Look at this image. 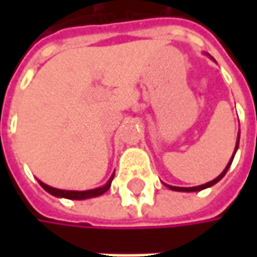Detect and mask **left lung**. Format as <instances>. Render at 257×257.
<instances>
[{
	"label": "left lung",
	"mask_w": 257,
	"mask_h": 257,
	"mask_svg": "<svg viewBox=\"0 0 257 257\" xmlns=\"http://www.w3.org/2000/svg\"><path fill=\"white\" fill-rule=\"evenodd\" d=\"M212 58V57H210ZM213 60V58H212ZM239 140H240V132L237 133V140H236V147H234V152H233V156L230 157V160H229V163H227V166H226V169L223 170L216 179H213L212 182L209 183H204V184H202V186H194V187H177V186H170V184H166L170 190H174V192H200V190H203V189H207V187H212L213 184H216L217 182H220L223 177H224V174L227 173V170H229V167H230V164H232L233 159H234V154H236V152H237V149H239Z\"/></svg>",
	"instance_id": "8db88e82"
}]
</instances>
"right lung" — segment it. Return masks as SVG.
I'll use <instances>...</instances> for the list:
<instances>
[{
	"instance_id": "1",
	"label": "right lung",
	"mask_w": 257,
	"mask_h": 257,
	"mask_svg": "<svg viewBox=\"0 0 257 257\" xmlns=\"http://www.w3.org/2000/svg\"><path fill=\"white\" fill-rule=\"evenodd\" d=\"M114 179V173L111 174V177L108 179V182L105 183L101 187H97V189H91V190H84V192H78V190H61V189H55V187H51L45 183L40 182L41 187L44 189L45 192H48L50 194H53L55 197H64V199H70V200H85V199H91V197H98L101 196L103 193H105L110 186H111V182Z\"/></svg>"
}]
</instances>
